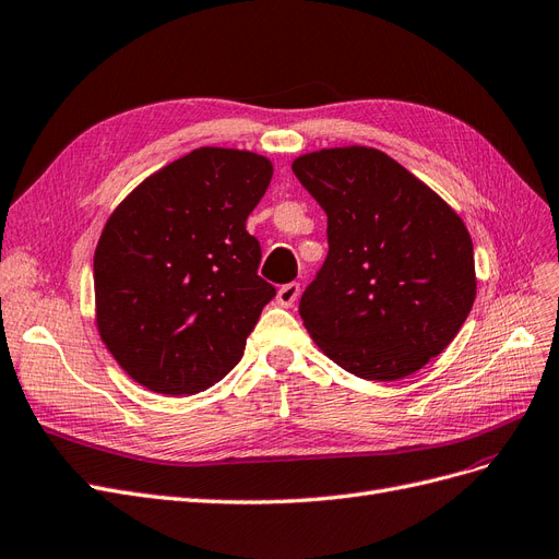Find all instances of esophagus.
Instances as JSON below:
<instances>
[{
    "label": "esophagus",
    "mask_w": 559,
    "mask_h": 559,
    "mask_svg": "<svg viewBox=\"0 0 559 559\" xmlns=\"http://www.w3.org/2000/svg\"><path fill=\"white\" fill-rule=\"evenodd\" d=\"M299 293H301L299 283H285V285H281V287H278V293H276V301H278L281 306H293V304L297 301Z\"/></svg>",
    "instance_id": "1"
}]
</instances>
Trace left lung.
<instances>
[{
	"mask_svg": "<svg viewBox=\"0 0 559 559\" xmlns=\"http://www.w3.org/2000/svg\"><path fill=\"white\" fill-rule=\"evenodd\" d=\"M328 213V258L299 316L318 348L367 381H397L445 350L476 299L460 215L390 155L322 148L293 162Z\"/></svg>",
	"mask_w": 559,
	"mask_h": 559,
	"instance_id": "1",
	"label": "left lung"
}]
</instances>
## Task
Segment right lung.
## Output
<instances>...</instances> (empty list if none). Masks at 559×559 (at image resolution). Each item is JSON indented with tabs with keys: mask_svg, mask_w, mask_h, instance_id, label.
Here are the masks:
<instances>
[{
	"mask_svg": "<svg viewBox=\"0 0 559 559\" xmlns=\"http://www.w3.org/2000/svg\"><path fill=\"white\" fill-rule=\"evenodd\" d=\"M274 167L204 146L139 183L106 221L95 250L99 336L143 388L194 394L239 362L276 287L258 276L246 231Z\"/></svg>",
	"mask_w": 559,
	"mask_h": 559,
	"instance_id": "obj_1",
	"label": "right lung"
}]
</instances>
